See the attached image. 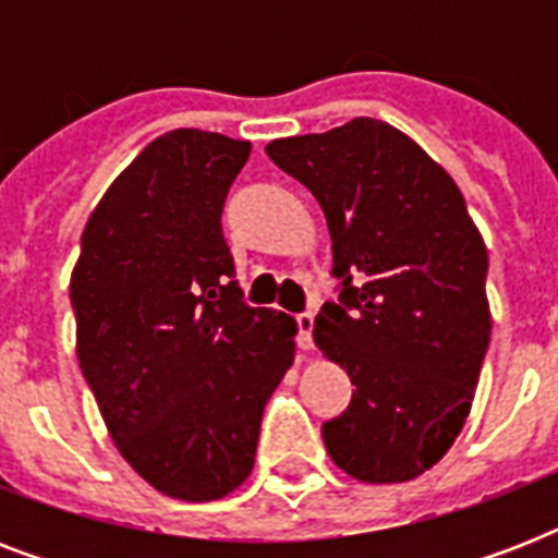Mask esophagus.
<instances>
[{
    "instance_id": "34e87169",
    "label": "esophagus",
    "mask_w": 558,
    "mask_h": 558,
    "mask_svg": "<svg viewBox=\"0 0 558 558\" xmlns=\"http://www.w3.org/2000/svg\"><path fill=\"white\" fill-rule=\"evenodd\" d=\"M298 324V344L304 350L313 348V327H315V315L313 313H301L295 315Z\"/></svg>"
}]
</instances>
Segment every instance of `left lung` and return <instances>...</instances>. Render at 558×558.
I'll return each instance as SVG.
<instances>
[{"label": "left lung", "instance_id": "8db88e82", "mask_svg": "<svg viewBox=\"0 0 558 558\" xmlns=\"http://www.w3.org/2000/svg\"><path fill=\"white\" fill-rule=\"evenodd\" d=\"M266 153L322 205L341 280L313 336L356 390L322 425L324 446L365 484L423 475L466 423L493 330L489 257L463 193L376 118L278 138Z\"/></svg>", "mask_w": 558, "mask_h": 558}]
</instances>
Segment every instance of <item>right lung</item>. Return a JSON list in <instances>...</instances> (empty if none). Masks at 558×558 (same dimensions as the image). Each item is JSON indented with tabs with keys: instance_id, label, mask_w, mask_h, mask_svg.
<instances>
[{
	"instance_id": "right-lung-1",
	"label": "right lung",
	"mask_w": 558,
	"mask_h": 558,
	"mask_svg": "<svg viewBox=\"0 0 558 558\" xmlns=\"http://www.w3.org/2000/svg\"><path fill=\"white\" fill-rule=\"evenodd\" d=\"M252 144L173 130L109 185L72 271L77 362L118 451L159 493L214 501L254 466L295 322L248 306L222 236Z\"/></svg>"
}]
</instances>
